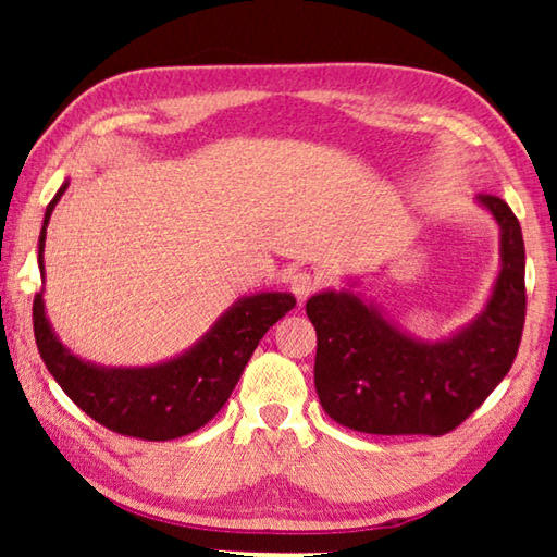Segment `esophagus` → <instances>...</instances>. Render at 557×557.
I'll list each match as a JSON object with an SVG mask.
<instances>
[{"label":"esophagus","mask_w":557,"mask_h":557,"mask_svg":"<svg viewBox=\"0 0 557 557\" xmlns=\"http://www.w3.org/2000/svg\"><path fill=\"white\" fill-rule=\"evenodd\" d=\"M289 289L297 301H305L317 289V277L309 272H295V275H289Z\"/></svg>","instance_id":"34e87169"}]
</instances>
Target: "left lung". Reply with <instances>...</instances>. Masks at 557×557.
<instances>
[{"instance_id":"1","label":"left lung","mask_w":557,"mask_h":557,"mask_svg":"<svg viewBox=\"0 0 557 557\" xmlns=\"http://www.w3.org/2000/svg\"><path fill=\"white\" fill-rule=\"evenodd\" d=\"M476 203L498 225V275L482 312L457 332L412 336L354 285L307 299L317 395L338 425L369 435H445L511 369L525 322L523 233L506 201L476 196Z\"/></svg>"}]
</instances>
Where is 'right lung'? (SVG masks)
<instances>
[{"mask_svg":"<svg viewBox=\"0 0 557 557\" xmlns=\"http://www.w3.org/2000/svg\"><path fill=\"white\" fill-rule=\"evenodd\" d=\"M69 188L63 182L46 206L39 235V270L55 203ZM295 307L289 292L245 295L215 319L186 351L152 366H102L73 354L46 317L44 292L34 297V336L46 369L63 393L92 420L120 435L139 440H176L203 428L248 366L268 329Z\"/></svg>","mask_w":557,"mask_h":557,"instance_id":"obj_1","label":"right lung"}]
</instances>
